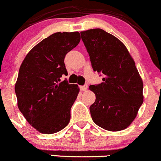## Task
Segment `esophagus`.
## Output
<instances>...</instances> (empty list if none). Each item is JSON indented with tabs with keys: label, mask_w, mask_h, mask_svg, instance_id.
Wrapping results in <instances>:
<instances>
[{
	"label": "esophagus",
	"mask_w": 161,
	"mask_h": 161,
	"mask_svg": "<svg viewBox=\"0 0 161 161\" xmlns=\"http://www.w3.org/2000/svg\"><path fill=\"white\" fill-rule=\"evenodd\" d=\"M87 89V84H85V85H83V86H80V90L83 91V92H85L86 90Z\"/></svg>",
	"instance_id": "esophagus-1"
}]
</instances>
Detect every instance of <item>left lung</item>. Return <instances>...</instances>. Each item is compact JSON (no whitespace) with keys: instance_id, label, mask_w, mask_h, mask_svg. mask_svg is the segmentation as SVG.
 <instances>
[{"instance_id":"left-lung-1","label":"left lung","mask_w":161,"mask_h":161,"mask_svg":"<svg viewBox=\"0 0 161 161\" xmlns=\"http://www.w3.org/2000/svg\"><path fill=\"white\" fill-rule=\"evenodd\" d=\"M94 71L103 82L91 85L95 101L90 106L94 123L109 131H119L133 122L143 103V82L126 46L102 29L80 32Z\"/></svg>"}]
</instances>
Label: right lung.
<instances>
[{
  "instance_id": "1",
  "label": "right lung",
  "mask_w": 161,
  "mask_h": 161,
  "mask_svg": "<svg viewBox=\"0 0 161 161\" xmlns=\"http://www.w3.org/2000/svg\"><path fill=\"white\" fill-rule=\"evenodd\" d=\"M80 41L78 32L53 33L35 45L20 66L15 85L18 107L42 134L58 132L69 123L80 89L77 84L59 81L67 74L65 56Z\"/></svg>"
}]
</instances>
